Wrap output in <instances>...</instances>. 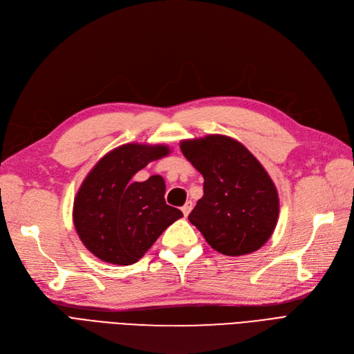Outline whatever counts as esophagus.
Instances as JSON below:
<instances>
[{
    "mask_svg": "<svg viewBox=\"0 0 354 354\" xmlns=\"http://www.w3.org/2000/svg\"><path fill=\"white\" fill-rule=\"evenodd\" d=\"M191 209H192V201H188L185 205L182 207V212H183V215H185V217H188Z\"/></svg>",
    "mask_w": 354,
    "mask_h": 354,
    "instance_id": "esophagus-1",
    "label": "esophagus"
}]
</instances>
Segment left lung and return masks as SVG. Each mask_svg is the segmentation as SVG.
Returning <instances> with one entry per match:
<instances>
[{
    "label": "left lung",
    "mask_w": 354,
    "mask_h": 354,
    "mask_svg": "<svg viewBox=\"0 0 354 354\" xmlns=\"http://www.w3.org/2000/svg\"><path fill=\"white\" fill-rule=\"evenodd\" d=\"M180 150L204 176V195L188 220L214 250L243 256L270 239L279 217L278 191L240 142L221 134L182 140Z\"/></svg>",
    "instance_id": "obj_1"
}]
</instances>
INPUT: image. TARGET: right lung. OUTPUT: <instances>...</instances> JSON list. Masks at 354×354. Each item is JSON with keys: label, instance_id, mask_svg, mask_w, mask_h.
Here are the masks:
<instances>
[{"label": "right lung", "instance_id": "add662e5", "mask_svg": "<svg viewBox=\"0 0 354 354\" xmlns=\"http://www.w3.org/2000/svg\"><path fill=\"white\" fill-rule=\"evenodd\" d=\"M169 151L165 145H122L106 153L84 179L73 201V224L85 248L102 262L136 263L183 215L166 205L160 175L133 180Z\"/></svg>", "mask_w": 354, "mask_h": 354}]
</instances>
